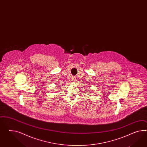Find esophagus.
I'll use <instances>...</instances> for the list:
<instances>
[{"label":"esophagus","mask_w":147,"mask_h":147,"mask_svg":"<svg viewBox=\"0 0 147 147\" xmlns=\"http://www.w3.org/2000/svg\"><path fill=\"white\" fill-rule=\"evenodd\" d=\"M76 78L75 76H72L71 77V80L73 81H76Z\"/></svg>","instance_id":"34e87169"}]
</instances>
